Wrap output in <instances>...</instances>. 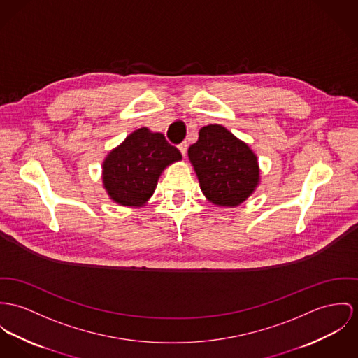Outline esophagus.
<instances>
[{"instance_id":"esophagus-1","label":"esophagus","mask_w":358,"mask_h":358,"mask_svg":"<svg viewBox=\"0 0 358 358\" xmlns=\"http://www.w3.org/2000/svg\"><path fill=\"white\" fill-rule=\"evenodd\" d=\"M178 150L181 151L182 155H185V154H187V150H188V143H187V141H182V143L178 145Z\"/></svg>"}]
</instances>
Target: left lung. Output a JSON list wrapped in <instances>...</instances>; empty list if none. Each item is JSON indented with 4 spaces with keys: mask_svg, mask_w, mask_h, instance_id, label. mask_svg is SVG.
Returning <instances> with one entry per match:
<instances>
[{
    "mask_svg": "<svg viewBox=\"0 0 358 358\" xmlns=\"http://www.w3.org/2000/svg\"><path fill=\"white\" fill-rule=\"evenodd\" d=\"M188 155L201 191L214 204L238 206L259 182L256 155L222 125L201 128Z\"/></svg>",
    "mask_w": 358,
    "mask_h": 358,
    "instance_id": "1",
    "label": "left lung"
}]
</instances>
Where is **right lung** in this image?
I'll return each mask as SVG.
<instances>
[{
  "instance_id": "obj_1",
  "label": "right lung",
  "mask_w": 358,
  "mask_h": 358,
  "mask_svg": "<svg viewBox=\"0 0 358 358\" xmlns=\"http://www.w3.org/2000/svg\"><path fill=\"white\" fill-rule=\"evenodd\" d=\"M181 152L162 134L140 128L113 150L103 164V184L111 199L122 206H141L154 193L166 166L180 161Z\"/></svg>"
}]
</instances>
